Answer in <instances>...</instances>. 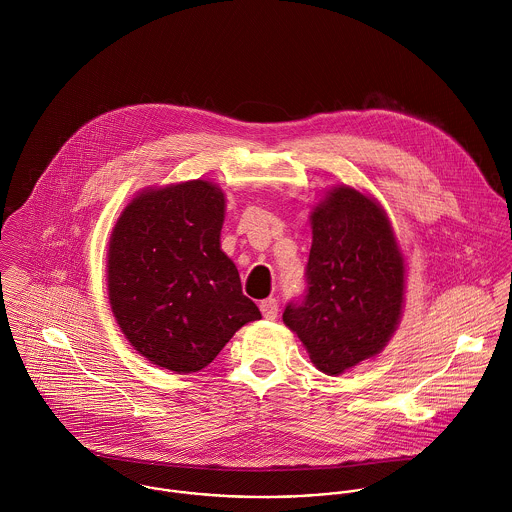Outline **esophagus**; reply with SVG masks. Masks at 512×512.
<instances>
[{
	"label": "esophagus",
	"instance_id": "obj_1",
	"mask_svg": "<svg viewBox=\"0 0 512 512\" xmlns=\"http://www.w3.org/2000/svg\"><path fill=\"white\" fill-rule=\"evenodd\" d=\"M260 311L266 319H276L278 317V301L274 297H268L260 303Z\"/></svg>",
	"mask_w": 512,
	"mask_h": 512
}]
</instances>
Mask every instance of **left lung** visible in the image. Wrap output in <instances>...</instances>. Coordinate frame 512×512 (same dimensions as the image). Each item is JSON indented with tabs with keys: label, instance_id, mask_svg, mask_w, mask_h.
I'll list each match as a JSON object with an SVG mask.
<instances>
[{
	"label": "left lung",
	"instance_id": "8db88e82",
	"mask_svg": "<svg viewBox=\"0 0 512 512\" xmlns=\"http://www.w3.org/2000/svg\"><path fill=\"white\" fill-rule=\"evenodd\" d=\"M307 293L284 323L329 376L374 359L392 339L404 309L406 260L382 205L337 185L311 209Z\"/></svg>",
	"mask_w": 512,
	"mask_h": 512
}]
</instances>
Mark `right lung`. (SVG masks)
<instances>
[{"label":"right lung","instance_id":"right-lung-1","mask_svg":"<svg viewBox=\"0 0 512 512\" xmlns=\"http://www.w3.org/2000/svg\"><path fill=\"white\" fill-rule=\"evenodd\" d=\"M224 203L219 185L205 179L147 187L112 228L110 307L128 343L151 365L197 372L242 325L262 319L220 248Z\"/></svg>","mask_w":512,"mask_h":512}]
</instances>
